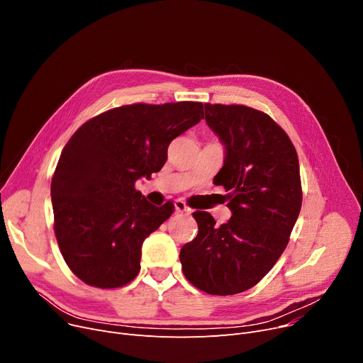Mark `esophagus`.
<instances>
[{
    "mask_svg": "<svg viewBox=\"0 0 363 363\" xmlns=\"http://www.w3.org/2000/svg\"><path fill=\"white\" fill-rule=\"evenodd\" d=\"M175 211L178 212V213H185V215H191V208H189L186 204H185V201H182V200H177L175 201Z\"/></svg>",
    "mask_w": 363,
    "mask_h": 363,
    "instance_id": "34e87169",
    "label": "esophagus"
}]
</instances>
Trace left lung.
<instances>
[{"label": "left lung", "mask_w": 363, "mask_h": 363, "mask_svg": "<svg viewBox=\"0 0 363 363\" xmlns=\"http://www.w3.org/2000/svg\"><path fill=\"white\" fill-rule=\"evenodd\" d=\"M206 122L225 145L213 182L228 194L233 216L216 226L194 212L197 237L179 253L185 278L199 290L231 296L252 289L277 263L301 207L300 167L285 130L247 106L204 104Z\"/></svg>", "instance_id": "8db88e82"}]
</instances>
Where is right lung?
I'll return each instance as SVG.
<instances>
[{"mask_svg": "<svg viewBox=\"0 0 363 363\" xmlns=\"http://www.w3.org/2000/svg\"><path fill=\"white\" fill-rule=\"evenodd\" d=\"M203 118L201 103H137L104 111L73 133L52 175L51 201L57 242L81 281L118 289L138 275L143 242L174 204H150L135 182L159 172L170 141Z\"/></svg>", "mask_w": 363, "mask_h": 363, "instance_id": "add662e5", "label": "right lung"}]
</instances>
